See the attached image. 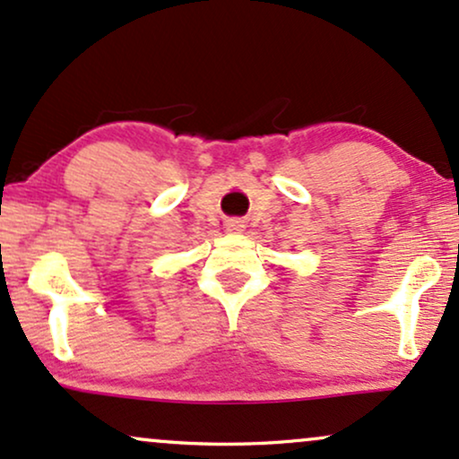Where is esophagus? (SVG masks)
Returning a JSON list of instances; mask_svg holds the SVG:
<instances>
[{
  "label": "esophagus",
  "instance_id": "1",
  "mask_svg": "<svg viewBox=\"0 0 459 459\" xmlns=\"http://www.w3.org/2000/svg\"><path fill=\"white\" fill-rule=\"evenodd\" d=\"M226 229H229V230H241V229H244V222H241V220H229V222H226Z\"/></svg>",
  "mask_w": 459,
  "mask_h": 459
}]
</instances>
